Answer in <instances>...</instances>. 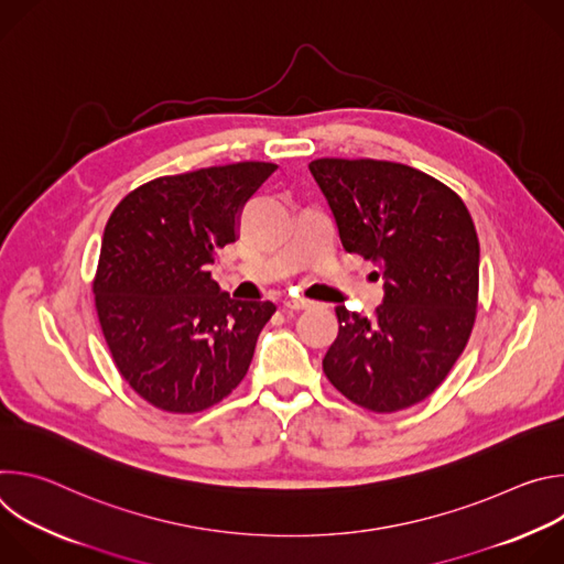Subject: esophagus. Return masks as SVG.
I'll return each instance as SVG.
<instances>
[{
	"label": "esophagus",
	"instance_id": "esophagus-1",
	"mask_svg": "<svg viewBox=\"0 0 564 564\" xmlns=\"http://www.w3.org/2000/svg\"><path fill=\"white\" fill-rule=\"evenodd\" d=\"M312 305V301L310 299H303V296H288L285 301H283V307L285 310H305V307H310Z\"/></svg>",
	"mask_w": 564,
	"mask_h": 564
}]
</instances>
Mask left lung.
<instances>
[{
  "label": "left lung",
  "instance_id": "8db88e82",
  "mask_svg": "<svg viewBox=\"0 0 564 564\" xmlns=\"http://www.w3.org/2000/svg\"><path fill=\"white\" fill-rule=\"evenodd\" d=\"M310 172L350 254L383 272L375 316L337 305L324 357L330 383L372 413L411 409L446 379L477 314L479 240L464 200L437 178L390 160L318 158Z\"/></svg>",
  "mask_w": 564,
  "mask_h": 564
}]
</instances>
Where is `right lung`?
<instances>
[{
	"instance_id": "add662e5",
	"label": "right lung",
	"mask_w": 564,
	"mask_h": 564,
	"mask_svg": "<svg viewBox=\"0 0 564 564\" xmlns=\"http://www.w3.org/2000/svg\"><path fill=\"white\" fill-rule=\"evenodd\" d=\"M274 170L248 160L160 176L107 220L94 276L98 321L122 379L160 411H207L250 368L276 305L229 299L209 265Z\"/></svg>"
}]
</instances>
